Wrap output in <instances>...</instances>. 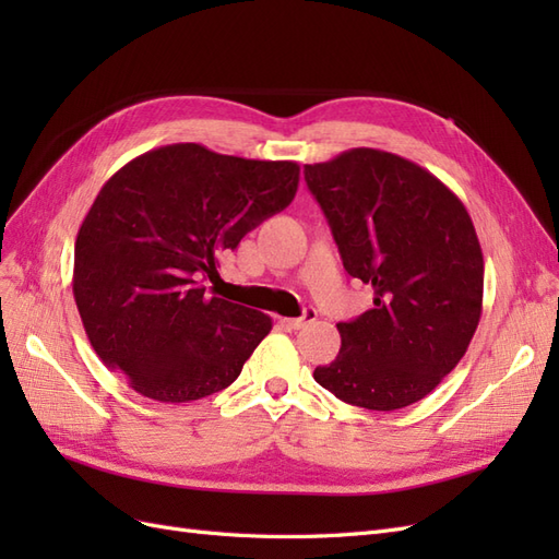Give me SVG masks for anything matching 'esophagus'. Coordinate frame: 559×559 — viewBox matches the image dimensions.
Listing matches in <instances>:
<instances>
[{
	"label": "esophagus",
	"instance_id": "esophagus-1",
	"mask_svg": "<svg viewBox=\"0 0 559 559\" xmlns=\"http://www.w3.org/2000/svg\"><path fill=\"white\" fill-rule=\"evenodd\" d=\"M314 319H317V310H314V308H308V310L302 312L300 317H296V319H289V326H292V329H302V326L312 324Z\"/></svg>",
	"mask_w": 559,
	"mask_h": 559
}]
</instances>
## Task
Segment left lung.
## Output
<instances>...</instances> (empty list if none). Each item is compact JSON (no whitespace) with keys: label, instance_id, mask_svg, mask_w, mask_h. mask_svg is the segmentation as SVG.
<instances>
[{"label":"left lung","instance_id":"8db88e82","mask_svg":"<svg viewBox=\"0 0 559 559\" xmlns=\"http://www.w3.org/2000/svg\"><path fill=\"white\" fill-rule=\"evenodd\" d=\"M352 277L373 308L341 321V352L314 380L368 411H396L441 384L483 312V249L462 200L425 167L349 148L302 170Z\"/></svg>","mask_w":559,"mask_h":559}]
</instances>
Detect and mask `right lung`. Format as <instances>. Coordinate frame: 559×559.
Segmentation results:
<instances>
[{
    "label": "right lung",
    "instance_id": "add662e5",
    "mask_svg": "<svg viewBox=\"0 0 559 559\" xmlns=\"http://www.w3.org/2000/svg\"><path fill=\"white\" fill-rule=\"evenodd\" d=\"M294 160L202 144L132 158L97 193L74 245V300L97 357L134 392L189 403L238 380L273 319L210 296L222 253L298 191Z\"/></svg>",
    "mask_w": 559,
    "mask_h": 559
}]
</instances>
